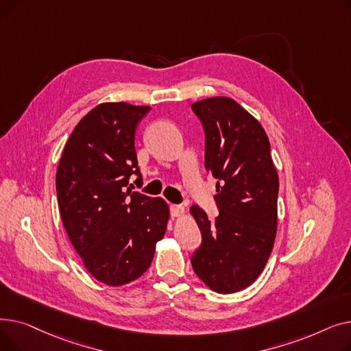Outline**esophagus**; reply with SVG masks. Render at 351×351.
Here are the masks:
<instances>
[{"mask_svg":"<svg viewBox=\"0 0 351 351\" xmlns=\"http://www.w3.org/2000/svg\"><path fill=\"white\" fill-rule=\"evenodd\" d=\"M171 212L173 217H180L185 213V208L180 206V205H171Z\"/></svg>","mask_w":351,"mask_h":351,"instance_id":"34e87169","label":"esophagus"}]
</instances>
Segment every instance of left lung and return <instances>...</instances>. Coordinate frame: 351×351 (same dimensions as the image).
<instances>
[{
  "label": "left lung",
  "mask_w": 351,
  "mask_h": 351,
  "mask_svg": "<svg viewBox=\"0 0 351 351\" xmlns=\"http://www.w3.org/2000/svg\"><path fill=\"white\" fill-rule=\"evenodd\" d=\"M192 109L204 123L219 206L213 223L199 206L189 210L202 232L192 267L216 293L241 291L259 278L273 250L279 175L263 126L234 99L206 98Z\"/></svg>",
  "instance_id": "obj_1"
}]
</instances>
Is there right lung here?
Segmentation results:
<instances>
[{
    "label": "right lung",
    "instance_id": "1",
    "mask_svg": "<svg viewBox=\"0 0 351 351\" xmlns=\"http://www.w3.org/2000/svg\"><path fill=\"white\" fill-rule=\"evenodd\" d=\"M149 109L126 102L90 109L68 138L55 176L73 249L97 280L112 287L149 269L171 216L162 197L126 189L129 176H141L135 129Z\"/></svg>",
    "mask_w": 351,
    "mask_h": 351
}]
</instances>
